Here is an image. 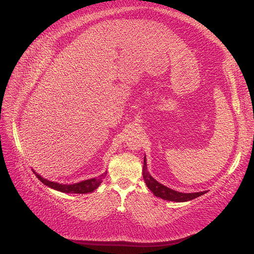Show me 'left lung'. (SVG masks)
Segmentation results:
<instances>
[{"mask_svg": "<svg viewBox=\"0 0 254 254\" xmlns=\"http://www.w3.org/2000/svg\"><path fill=\"white\" fill-rule=\"evenodd\" d=\"M142 176H144L145 183L148 187V189H150L151 192L155 195V196L163 198L165 200H172V201H187L196 198L200 195L206 193V191L203 192H196V193H181L175 190L170 189L163 185L159 184L157 180L153 179L150 174L147 171V163H146V157L144 158V168H142Z\"/></svg>", "mask_w": 254, "mask_h": 254, "instance_id": "8db88e82", "label": "left lung"}]
</instances>
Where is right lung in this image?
<instances>
[{
	"label": "right lung",
	"instance_id": "1",
	"mask_svg": "<svg viewBox=\"0 0 254 254\" xmlns=\"http://www.w3.org/2000/svg\"><path fill=\"white\" fill-rule=\"evenodd\" d=\"M106 174H107V172L100 175L99 177L84 180V181H81V183L74 184V185L58 184V183H54V181H49L47 179H44L43 177L40 176V175H36V176H37L38 179L42 181L44 185L48 186L49 188H53V189H55V190H58V191H60V192H64V193L83 194V193L93 192L96 189V188L100 186V184L102 183V180L105 178Z\"/></svg>",
	"mask_w": 254,
	"mask_h": 254
}]
</instances>
